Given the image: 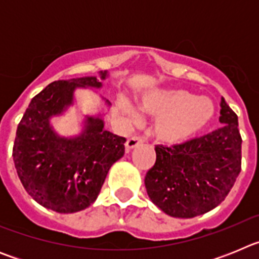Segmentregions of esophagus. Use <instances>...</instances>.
Masks as SVG:
<instances>
[{"label": "esophagus", "mask_w": 259, "mask_h": 259, "mask_svg": "<svg viewBox=\"0 0 259 259\" xmlns=\"http://www.w3.org/2000/svg\"><path fill=\"white\" fill-rule=\"evenodd\" d=\"M140 144H143V139H140V137H137V136H134L127 140V143H125V149L131 150V149H134V148H136V146L140 145Z\"/></svg>", "instance_id": "34e87169"}]
</instances>
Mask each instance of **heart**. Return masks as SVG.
I'll return each mask as SVG.
<instances>
[{"mask_svg": "<svg viewBox=\"0 0 259 259\" xmlns=\"http://www.w3.org/2000/svg\"><path fill=\"white\" fill-rule=\"evenodd\" d=\"M119 106L134 120L140 119L139 110L120 98ZM141 106L157 119L154 135L166 145H179L203 131L214 118L215 106L209 97H197L185 89H163L146 93L141 97Z\"/></svg>", "mask_w": 259, "mask_h": 259, "instance_id": "b5f03b06", "label": "heart"}]
</instances>
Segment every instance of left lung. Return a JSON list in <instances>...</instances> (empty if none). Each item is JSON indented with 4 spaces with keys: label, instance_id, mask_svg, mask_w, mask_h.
Returning a JSON list of instances; mask_svg holds the SVG:
<instances>
[{
    "label": "left lung",
    "instance_id": "left-lung-1",
    "mask_svg": "<svg viewBox=\"0 0 259 259\" xmlns=\"http://www.w3.org/2000/svg\"><path fill=\"white\" fill-rule=\"evenodd\" d=\"M221 127L198 139L155 146L154 166L145 176L148 196L163 212L193 218L217 207L241 171L239 120L222 98Z\"/></svg>",
    "mask_w": 259,
    "mask_h": 259
}]
</instances>
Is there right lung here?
Masks as SVG:
<instances>
[{
	"label": "right lung",
	"mask_w": 259,
	"mask_h": 259,
	"mask_svg": "<svg viewBox=\"0 0 259 259\" xmlns=\"http://www.w3.org/2000/svg\"><path fill=\"white\" fill-rule=\"evenodd\" d=\"M107 71L96 76L53 81L32 98L17 130L14 164L27 193L41 206L70 214L91 206L110 167L124 154V137L105 130L102 115H85L76 136L57 134L52 118L75 102L77 88L102 87ZM105 105L110 102L105 100Z\"/></svg>",
	"instance_id": "add662e5"
}]
</instances>
